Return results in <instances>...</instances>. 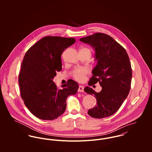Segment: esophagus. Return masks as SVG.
Masks as SVG:
<instances>
[{
  "mask_svg": "<svg viewBox=\"0 0 152 152\" xmlns=\"http://www.w3.org/2000/svg\"><path fill=\"white\" fill-rule=\"evenodd\" d=\"M84 87L83 86H80L79 88H78V91L79 92H84Z\"/></svg>",
  "mask_w": 152,
  "mask_h": 152,
  "instance_id": "34e87169",
  "label": "esophagus"
}]
</instances>
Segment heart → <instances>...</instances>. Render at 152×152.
Returning a JSON list of instances; mask_svg holds the SVG:
<instances>
[{
	"label": "heart",
	"mask_w": 152,
	"mask_h": 152,
	"mask_svg": "<svg viewBox=\"0 0 152 152\" xmlns=\"http://www.w3.org/2000/svg\"><path fill=\"white\" fill-rule=\"evenodd\" d=\"M81 50L89 51L91 53V50L87 47H83ZM88 72V70L87 68L78 67L74 69V70L72 72V75L74 77V78L76 80L81 81L85 79V77L87 75Z\"/></svg>",
	"instance_id": "heart-1"
}]
</instances>
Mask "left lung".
Returning <instances> with one entry per match:
<instances>
[{
    "label": "left lung",
    "instance_id": "left-lung-1",
    "mask_svg": "<svg viewBox=\"0 0 152 152\" xmlns=\"http://www.w3.org/2000/svg\"><path fill=\"white\" fill-rule=\"evenodd\" d=\"M80 41L95 48L98 61L88 84L99 83L102 87L100 92L89 87L84 88L96 99V105L88 114L94 118L108 117L119 109L129 93L132 71L129 56L120 44L105 33H96Z\"/></svg>",
    "mask_w": 152,
    "mask_h": 152
}]
</instances>
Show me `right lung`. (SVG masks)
Here are the masks:
<instances>
[{
	"label": "right lung",
	"instance_id": "right-lung-1",
	"mask_svg": "<svg viewBox=\"0 0 152 152\" xmlns=\"http://www.w3.org/2000/svg\"><path fill=\"white\" fill-rule=\"evenodd\" d=\"M75 42L74 38L47 36L26 52L19 74L22 99L37 118L54 120L65 112L66 98L77 92L78 84L72 80L58 89L53 81L62 69L61 56Z\"/></svg>",
	"mask_w": 152,
	"mask_h": 152
}]
</instances>
